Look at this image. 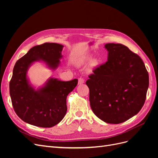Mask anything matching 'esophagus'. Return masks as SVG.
<instances>
[{"instance_id":"esophagus-1","label":"esophagus","mask_w":158,"mask_h":158,"mask_svg":"<svg viewBox=\"0 0 158 158\" xmlns=\"http://www.w3.org/2000/svg\"><path fill=\"white\" fill-rule=\"evenodd\" d=\"M85 82V80L83 78L80 77L78 78V84H84Z\"/></svg>"}]
</instances>
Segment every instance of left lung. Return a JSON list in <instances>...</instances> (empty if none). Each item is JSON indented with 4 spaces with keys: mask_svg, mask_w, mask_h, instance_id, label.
I'll list each match as a JSON object with an SVG mask.
<instances>
[{
    "mask_svg": "<svg viewBox=\"0 0 158 158\" xmlns=\"http://www.w3.org/2000/svg\"><path fill=\"white\" fill-rule=\"evenodd\" d=\"M108 60L93 70L86 85L94 113L104 122L119 124L143 107L149 85L144 62L121 44H107Z\"/></svg>",
    "mask_w": 158,
    "mask_h": 158,
    "instance_id": "obj_1",
    "label": "left lung"
}]
</instances>
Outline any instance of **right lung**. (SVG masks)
<instances>
[{"instance_id": "obj_1", "label": "right lung", "mask_w": 158, "mask_h": 158, "mask_svg": "<svg viewBox=\"0 0 158 158\" xmlns=\"http://www.w3.org/2000/svg\"><path fill=\"white\" fill-rule=\"evenodd\" d=\"M63 46L45 43L32 47L17 60L10 81V95L14 111L22 121L36 127L49 128L65 116L66 97L78 84V80L67 82L51 78L44 87L35 90L28 84L27 70L34 61L41 60L51 69L60 63Z\"/></svg>"}]
</instances>
